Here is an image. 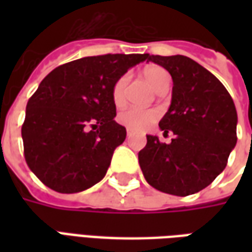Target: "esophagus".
I'll return each mask as SVG.
<instances>
[{
	"instance_id": "1",
	"label": "esophagus",
	"mask_w": 252,
	"mask_h": 252,
	"mask_svg": "<svg viewBox=\"0 0 252 252\" xmlns=\"http://www.w3.org/2000/svg\"><path fill=\"white\" fill-rule=\"evenodd\" d=\"M135 133H136V132L133 131V129H126V136L128 137L132 136V135H135Z\"/></svg>"
}]
</instances>
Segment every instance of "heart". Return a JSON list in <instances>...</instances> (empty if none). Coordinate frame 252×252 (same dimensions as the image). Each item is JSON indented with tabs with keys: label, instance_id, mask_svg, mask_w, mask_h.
<instances>
[{
	"label": "heart",
	"instance_id": "obj_1",
	"mask_svg": "<svg viewBox=\"0 0 252 252\" xmlns=\"http://www.w3.org/2000/svg\"><path fill=\"white\" fill-rule=\"evenodd\" d=\"M143 77L151 85V88L155 89L157 92L166 83H170L169 72L162 67L154 66V64L144 68ZM126 83H128V78H126V75H123L116 81L113 88H112V99H113L116 106H121L126 102ZM159 116H160V112L155 108H150V109L128 108V109L119 113L117 120L123 126H126V128L142 131V129H147L153 126L154 123L159 119Z\"/></svg>",
	"mask_w": 252,
	"mask_h": 252
}]
</instances>
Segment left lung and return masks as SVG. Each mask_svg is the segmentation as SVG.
I'll return each mask as SVG.
<instances>
[{
    "label": "left lung",
    "mask_w": 252,
    "mask_h": 252,
    "mask_svg": "<svg viewBox=\"0 0 252 252\" xmlns=\"http://www.w3.org/2000/svg\"><path fill=\"white\" fill-rule=\"evenodd\" d=\"M147 62L166 68L173 78L169 110L159 121L171 143L148 135L139 153L144 178L157 190L169 194H194L227 166L236 146L238 113L233 99L219 79L193 59L184 55L160 57L147 54Z\"/></svg>",
    "instance_id": "1"
}]
</instances>
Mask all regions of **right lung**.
<instances>
[{"instance_id":"obj_1","label":"right lung","mask_w":252,"mask_h":252,"mask_svg":"<svg viewBox=\"0 0 252 252\" xmlns=\"http://www.w3.org/2000/svg\"><path fill=\"white\" fill-rule=\"evenodd\" d=\"M147 54L86 57L54 68L27 104L21 128L32 173L50 189L78 193L108 171L113 151L126 140L115 121L112 88Z\"/></svg>"}]
</instances>
